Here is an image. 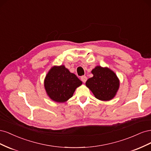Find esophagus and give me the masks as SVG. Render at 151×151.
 Segmentation results:
<instances>
[{"label":"esophagus","mask_w":151,"mask_h":151,"mask_svg":"<svg viewBox=\"0 0 151 151\" xmlns=\"http://www.w3.org/2000/svg\"><path fill=\"white\" fill-rule=\"evenodd\" d=\"M81 81H82L83 82V83H86V81H87V79H88V78H87V77H86V76H82V77H81Z\"/></svg>","instance_id":"1"}]
</instances>
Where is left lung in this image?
<instances>
[{
    "label": "left lung",
    "mask_w": 151,
    "mask_h": 151,
    "mask_svg": "<svg viewBox=\"0 0 151 151\" xmlns=\"http://www.w3.org/2000/svg\"><path fill=\"white\" fill-rule=\"evenodd\" d=\"M93 77L86 81V86L96 98L109 101L115 96L120 87V80L110 68L96 66L91 71Z\"/></svg>",
    "instance_id": "obj_1"
}]
</instances>
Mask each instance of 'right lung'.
I'll use <instances>...</instances> for the list:
<instances>
[{"instance_id":"right-lung-1","label":"right lung","mask_w":151,"mask_h":151,"mask_svg":"<svg viewBox=\"0 0 151 151\" xmlns=\"http://www.w3.org/2000/svg\"><path fill=\"white\" fill-rule=\"evenodd\" d=\"M82 84L78 77L63 65L53 66L44 80V87L48 96L57 103L67 101Z\"/></svg>"}]
</instances>
